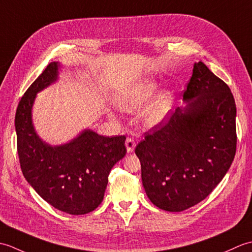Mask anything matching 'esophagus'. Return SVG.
Segmentation results:
<instances>
[{
	"instance_id": "obj_1",
	"label": "esophagus",
	"mask_w": 252,
	"mask_h": 252,
	"mask_svg": "<svg viewBox=\"0 0 252 252\" xmlns=\"http://www.w3.org/2000/svg\"><path fill=\"white\" fill-rule=\"evenodd\" d=\"M126 152L127 153H133L135 148V142L133 138H126Z\"/></svg>"
}]
</instances>
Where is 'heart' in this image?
Listing matches in <instances>:
<instances>
[{"instance_id": "obj_1", "label": "heart", "mask_w": 252, "mask_h": 252, "mask_svg": "<svg viewBox=\"0 0 252 252\" xmlns=\"http://www.w3.org/2000/svg\"><path fill=\"white\" fill-rule=\"evenodd\" d=\"M159 87L160 83L155 78H144L131 85L118 98L117 104L126 112H136L142 109L141 118L146 126H160L172 112L176 93L173 89H163L157 94Z\"/></svg>"}]
</instances>
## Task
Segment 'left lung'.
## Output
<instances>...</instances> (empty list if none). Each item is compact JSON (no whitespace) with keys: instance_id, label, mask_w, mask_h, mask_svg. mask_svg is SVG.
Returning <instances> with one entry per match:
<instances>
[{"instance_id":"obj_1","label":"left lung","mask_w":252,"mask_h":252,"mask_svg":"<svg viewBox=\"0 0 252 252\" xmlns=\"http://www.w3.org/2000/svg\"><path fill=\"white\" fill-rule=\"evenodd\" d=\"M183 101L135 148L147 197L170 212L205 199L227 173L236 153L233 94L201 62L194 63Z\"/></svg>"}]
</instances>
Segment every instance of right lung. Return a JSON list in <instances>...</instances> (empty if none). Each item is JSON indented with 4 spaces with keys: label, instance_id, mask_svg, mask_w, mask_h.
<instances>
[{
    "label": "right lung",
    "instance_id": "obj_1",
    "mask_svg": "<svg viewBox=\"0 0 252 252\" xmlns=\"http://www.w3.org/2000/svg\"><path fill=\"white\" fill-rule=\"evenodd\" d=\"M63 65L53 62L21 97L15 117L20 167L27 182L51 206L69 215L95 210L104 199L112 167L126 156V136L84 129L67 143L51 145L32 119L36 94L55 84Z\"/></svg>",
    "mask_w": 252,
    "mask_h": 252
}]
</instances>
